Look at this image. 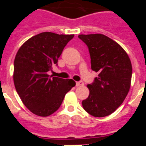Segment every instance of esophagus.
<instances>
[{
	"mask_svg": "<svg viewBox=\"0 0 146 146\" xmlns=\"http://www.w3.org/2000/svg\"><path fill=\"white\" fill-rule=\"evenodd\" d=\"M82 85H84V82H83V81H77V82H76V87H79V86Z\"/></svg>",
	"mask_w": 146,
	"mask_h": 146,
	"instance_id": "1",
	"label": "esophagus"
}]
</instances>
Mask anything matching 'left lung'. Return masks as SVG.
<instances>
[{
	"label": "left lung",
	"mask_w": 146,
	"mask_h": 146,
	"mask_svg": "<svg viewBox=\"0 0 146 146\" xmlns=\"http://www.w3.org/2000/svg\"><path fill=\"white\" fill-rule=\"evenodd\" d=\"M88 46L92 70L98 72L88 84L90 94L82 101L86 112L95 117L113 113L122 104L131 87L132 66L126 51L116 41L100 33L78 36Z\"/></svg>",
	"instance_id": "obj_1"
}]
</instances>
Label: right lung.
I'll return each mask as SVG.
<instances>
[{
  "mask_svg": "<svg viewBox=\"0 0 146 146\" xmlns=\"http://www.w3.org/2000/svg\"><path fill=\"white\" fill-rule=\"evenodd\" d=\"M73 36L51 32L39 33L25 42L15 55L13 80L16 92L28 110L37 116L54 113L66 94L76 85L72 79L48 74Z\"/></svg>",
  "mask_w": 146,
  "mask_h": 146,
  "instance_id": "1",
  "label": "right lung"
}]
</instances>
